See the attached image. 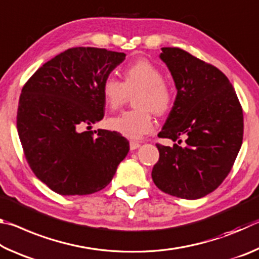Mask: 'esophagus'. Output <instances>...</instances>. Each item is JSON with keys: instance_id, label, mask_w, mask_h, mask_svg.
Here are the masks:
<instances>
[{"instance_id": "obj_1", "label": "esophagus", "mask_w": 259, "mask_h": 259, "mask_svg": "<svg viewBox=\"0 0 259 259\" xmlns=\"http://www.w3.org/2000/svg\"><path fill=\"white\" fill-rule=\"evenodd\" d=\"M129 145H130V150H136V148H138L140 146V144L138 142H135V140H130Z\"/></svg>"}]
</instances>
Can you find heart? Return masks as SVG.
I'll list each match as a JSON object with an SVG mask.
<instances>
[{"label": "heart", "mask_w": 259, "mask_h": 259, "mask_svg": "<svg viewBox=\"0 0 259 259\" xmlns=\"http://www.w3.org/2000/svg\"><path fill=\"white\" fill-rule=\"evenodd\" d=\"M133 95L135 109L111 117L107 125L126 138L139 139L154 128L150 112L164 115L172 106L175 94L162 69L150 60L140 59L123 68L122 81L108 75L102 83L104 104L112 111L120 108Z\"/></svg>", "instance_id": "obj_1"}]
</instances>
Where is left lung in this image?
<instances>
[{"mask_svg": "<svg viewBox=\"0 0 259 259\" xmlns=\"http://www.w3.org/2000/svg\"><path fill=\"white\" fill-rule=\"evenodd\" d=\"M160 58L177 88L176 100L159 133L184 146L156 144L152 178L162 192L203 198L224 182L243 138L242 107L229 78L217 67L179 48H162Z\"/></svg>", "mask_w": 259, "mask_h": 259, "instance_id": "obj_1", "label": "left lung"}]
</instances>
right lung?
<instances>
[{
    "label": "right lung",
    "mask_w": 259,
    "mask_h": 259,
    "mask_svg": "<svg viewBox=\"0 0 259 259\" xmlns=\"http://www.w3.org/2000/svg\"><path fill=\"white\" fill-rule=\"evenodd\" d=\"M123 52L77 47L47 61L25 83L17 129L35 176L60 195L106 187L129 152L115 131L90 130L104 117L102 83Z\"/></svg>",
    "instance_id": "1"
}]
</instances>
